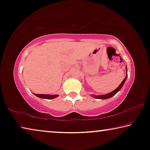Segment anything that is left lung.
I'll use <instances>...</instances> for the list:
<instances>
[{
    "label": "left lung",
    "mask_w": 150,
    "mask_h": 150,
    "mask_svg": "<svg viewBox=\"0 0 150 150\" xmlns=\"http://www.w3.org/2000/svg\"><path fill=\"white\" fill-rule=\"evenodd\" d=\"M126 71H127V75H126V77H125V79H123V81H122L121 82V83H120L119 86H118V88L117 89H115V90L111 91V92L108 93H106V94H104V95H98V96H96V95H94V94H92L91 95V96L93 97L94 98H96V99H101V100H105V99H108V98H110L111 97H112L113 96H115L116 93H117V92H118L120 90V89L122 88V87L123 86V85L125 83V81H126L127 78V66H126Z\"/></svg>",
    "instance_id": "1"
}]
</instances>
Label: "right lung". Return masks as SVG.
<instances>
[{
    "mask_svg": "<svg viewBox=\"0 0 150 150\" xmlns=\"http://www.w3.org/2000/svg\"><path fill=\"white\" fill-rule=\"evenodd\" d=\"M34 95L36 96L38 98H44V99H48V100L54 99V98H56L59 96V95H57V94L49 95V94H36V93H34Z\"/></svg>",
    "mask_w": 150,
    "mask_h": 150,
    "instance_id": "add662e5",
    "label": "right lung"
}]
</instances>
